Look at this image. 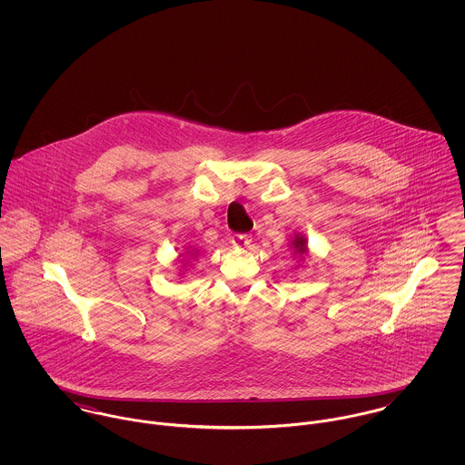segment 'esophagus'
Listing matches in <instances>:
<instances>
[{"instance_id":"esophagus-1","label":"esophagus","mask_w":465,"mask_h":465,"mask_svg":"<svg viewBox=\"0 0 465 465\" xmlns=\"http://www.w3.org/2000/svg\"><path fill=\"white\" fill-rule=\"evenodd\" d=\"M251 242H252V236H251V234H232V236H231V243H232L234 247H240V249L249 247Z\"/></svg>"}]
</instances>
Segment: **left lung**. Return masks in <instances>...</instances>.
<instances>
[{"label": "left lung", "instance_id": "8db88e82", "mask_svg": "<svg viewBox=\"0 0 465 465\" xmlns=\"http://www.w3.org/2000/svg\"><path fill=\"white\" fill-rule=\"evenodd\" d=\"M292 245H293V249H295V254H299V256L306 254V251H308L306 240H304L302 236H295V240L292 242Z\"/></svg>", "mask_w": 465, "mask_h": 465}]
</instances>
